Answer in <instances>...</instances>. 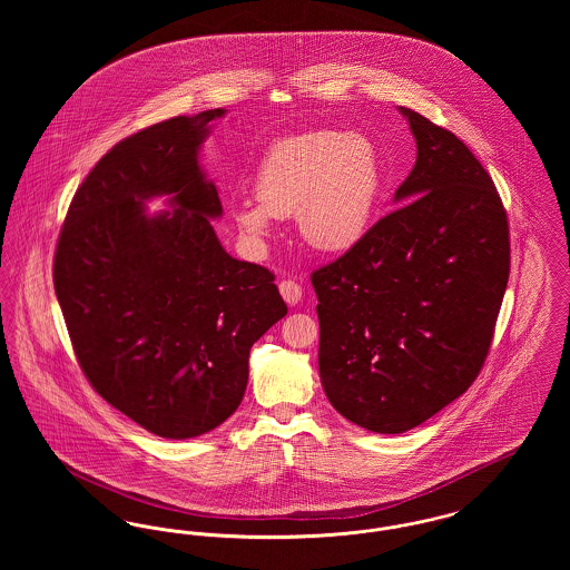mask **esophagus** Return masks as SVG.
I'll return each mask as SVG.
<instances>
[{"instance_id": "1", "label": "esophagus", "mask_w": 570, "mask_h": 570, "mask_svg": "<svg viewBox=\"0 0 570 570\" xmlns=\"http://www.w3.org/2000/svg\"><path fill=\"white\" fill-rule=\"evenodd\" d=\"M279 295H282V298L293 307V305L301 303V298H303V291H301V286H298L297 282H293V279H284V282H279Z\"/></svg>"}]
</instances>
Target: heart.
Masks as SVG:
<instances>
[{
    "label": "heart",
    "instance_id": "heart-1",
    "mask_svg": "<svg viewBox=\"0 0 570 570\" xmlns=\"http://www.w3.org/2000/svg\"><path fill=\"white\" fill-rule=\"evenodd\" d=\"M384 190L379 145L361 132L312 130L273 142L254 175L256 200L242 198L228 216L252 249L273 233V217L295 216L303 242L346 252L374 224Z\"/></svg>",
    "mask_w": 570,
    "mask_h": 570
}]
</instances>
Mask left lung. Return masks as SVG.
<instances>
[{
	"mask_svg": "<svg viewBox=\"0 0 570 570\" xmlns=\"http://www.w3.org/2000/svg\"><path fill=\"white\" fill-rule=\"evenodd\" d=\"M400 112L416 163L397 209L312 273L326 397L376 434H404L468 391L511 269L509 222L488 170L453 132Z\"/></svg>",
	"mask_w": 570,
	"mask_h": 570,
	"instance_id": "left-lung-1",
	"label": "left lung"
}]
</instances>
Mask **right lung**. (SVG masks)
Returning <instances> with one entry per match:
<instances>
[{"label":"right lung","instance_id":"obj_1","mask_svg":"<svg viewBox=\"0 0 570 570\" xmlns=\"http://www.w3.org/2000/svg\"><path fill=\"white\" fill-rule=\"evenodd\" d=\"M226 110L173 117L117 142L75 194L55 295L91 386L142 430L186 440L244 400L249 348L288 312L273 273L233 258L198 154ZM167 196L168 210L146 203Z\"/></svg>","mask_w":570,"mask_h":570}]
</instances>
